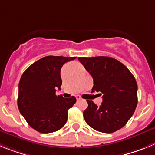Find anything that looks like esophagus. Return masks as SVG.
I'll use <instances>...</instances> for the list:
<instances>
[{"mask_svg":"<svg viewBox=\"0 0 155 155\" xmlns=\"http://www.w3.org/2000/svg\"><path fill=\"white\" fill-rule=\"evenodd\" d=\"M76 100H81V97H80V96H79V95H77V96H76Z\"/></svg>","mask_w":155,"mask_h":155,"instance_id":"obj_1","label":"esophagus"}]
</instances>
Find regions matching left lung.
Here are the masks:
<instances>
[{
  "label": "left lung",
  "mask_w": 155,
  "mask_h": 155,
  "mask_svg": "<svg viewBox=\"0 0 155 155\" xmlns=\"http://www.w3.org/2000/svg\"><path fill=\"white\" fill-rule=\"evenodd\" d=\"M93 79L92 93L100 92L103 102L97 106L86 100L83 112L86 124L97 131L113 133L125 126L137 104V84L124 64L111 57H79Z\"/></svg>",
  "instance_id": "obj_1"
}]
</instances>
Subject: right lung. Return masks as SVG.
<instances>
[{"instance_id":"right-lung-1","label":"right lung","mask_w":155,"mask_h":155,"mask_svg":"<svg viewBox=\"0 0 155 155\" xmlns=\"http://www.w3.org/2000/svg\"><path fill=\"white\" fill-rule=\"evenodd\" d=\"M76 57H44L34 62L21 77L18 107L27 123L42 134L52 133L65 124L68 110L76 104L75 97L56 96L62 83L60 71L65 62Z\"/></svg>"}]
</instances>
